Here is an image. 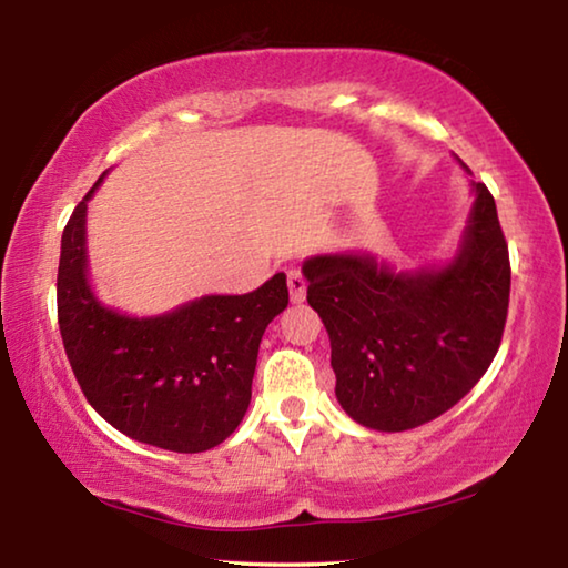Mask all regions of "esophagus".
Segmentation results:
<instances>
[{
  "instance_id": "obj_1",
  "label": "esophagus",
  "mask_w": 568,
  "mask_h": 568,
  "mask_svg": "<svg viewBox=\"0 0 568 568\" xmlns=\"http://www.w3.org/2000/svg\"><path fill=\"white\" fill-rule=\"evenodd\" d=\"M287 291H291V301L301 303L305 297V277L301 271H287Z\"/></svg>"
}]
</instances>
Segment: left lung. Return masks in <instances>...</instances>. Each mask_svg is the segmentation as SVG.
<instances>
[{"label": "left lung", "instance_id": "8db88e82", "mask_svg": "<svg viewBox=\"0 0 568 568\" xmlns=\"http://www.w3.org/2000/svg\"><path fill=\"white\" fill-rule=\"evenodd\" d=\"M474 192L464 245L440 271L393 273L371 255L303 265L307 303L331 338L335 396L365 428L393 434L438 418L501 345L511 263L494 195L484 182Z\"/></svg>", "mask_w": 568, "mask_h": 568}]
</instances>
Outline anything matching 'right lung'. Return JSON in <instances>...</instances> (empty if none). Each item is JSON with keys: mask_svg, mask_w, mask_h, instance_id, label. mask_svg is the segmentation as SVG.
<instances>
[{"mask_svg": "<svg viewBox=\"0 0 568 568\" xmlns=\"http://www.w3.org/2000/svg\"><path fill=\"white\" fill-rule=\"evenodd\" d=\"M94 187L67 220L57 271V321L84 398L140 444L178 454L223 444L250 406L267 323L287 305L285 275L245 295H205L160 318L114 313L88 283L84 213Z\"/></svg>", "mask_w": 568, "mask_h": 568, "instance_id": "add662e5", "label": "right lung"}]
</instances>
